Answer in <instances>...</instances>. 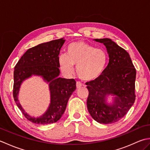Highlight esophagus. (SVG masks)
<instances>
[{"label": "esophagus", "mask_w": 150, "mask_h": 150, "mask_svg": "<svg viewBox=\"0 0 150 150\" xmlns=\"http://www.w3.org/2000/svg\"><path fill=\"white\" fill-rule=\"evenodd\" d=\"M76 86H77V88H80L82 86V84L80 82H77V83H76Z\"/></svg>", "instance_id": "esophagus-1"}]
</instances>
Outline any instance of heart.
<instances>
[{
  "instance_id": "1",
  "label": "heart",
  "mask_w": 150,
  "mask_h": 150,
  "mask_svg": "<svg viewBox=\"0 0 150 150\" xmlns=\"http://www.w3.org/2000/svg\"><path fill=\"white\" fill-rule=\"evenodd\" d=\"M59 62L62 71L72 74L73 66H77V74L84 81H93L103 73L107 62L106 52L100 48H95L84 42L70 44L67 48V55L61 54Z\"/></svg>"
}]
</instances>
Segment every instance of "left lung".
Here are the masks:
<instances>
[{
    "mask_svg": "<svg viewBox=\"0 0 150 150\" xmlns=\"http://www.w3.org/2000/svg\"><path fill=\"white\" fill-rule=\"evenodd\" d=\"M94 40L106 46L109 63L99 77L86 82L88 110L97 122L114 123L122 119L134 104L136 69L129 53L112 40ZM110 94L116 96L112 104L106 103Z\"/></svg>",
    "mask_w": 150,
    "mask_h": 150,
    "instance_id": "8db88e82",
    "label": "left lung"
}]
</instances>
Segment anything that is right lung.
Here are the masks:
<instances>
[{
	"label": "right lung",
	"instance_id": "right-lung-1",
	"mask_svg": "<svg viewBox=\"0 0 150 150\" xmlns=\"http://www.w3.org/2000/svg\"><path fill=\"white\" fill-rule=\"evenodd\" d=\"M65 40L60 39L40 44L27 50L15 66L13 95L18 108L30 122L37 124L56 122L64 113L67 103L76 89L73 79L59 77V55ZM32 75L40 76L49 83L50 104L46 112L39 117H33L25 112L19 103L18 95L21 84Z\"/></svg>",
	"mask_w": 150,
	"mask_h": 150
}]
</instances>
